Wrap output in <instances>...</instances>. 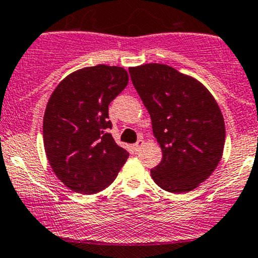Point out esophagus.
I'll return each mask as SVG.
<instances>
[{"label": "esophagus", "mask_w": 258, "mask_h": 258, "mask_svg": "<svg viewBox=\"0 0 258 258\" xmlns=\"http://www.w3.org/2000/svg\"><path fill=\"white\" fill-rule=\"evenodd\" d=\"M143 144H144V141H143V138H139V139H138V142H137V143L134 144V149H136V151L138 152L139 149H141L142 147H143Z\"/></svg>", "instance_id": "obj_1"}]
</instances>
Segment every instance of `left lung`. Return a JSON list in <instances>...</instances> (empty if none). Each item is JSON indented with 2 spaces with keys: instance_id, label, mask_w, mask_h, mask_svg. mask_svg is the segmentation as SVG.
I'll return each instance as SVG.
<instances>
[{
  "instance_id": "obj_1",
  "label": "left lung",
  "mask_w": 258,
  "mask_h": 258,
  "mask_svg": "<svg viewBox=\"0 0 258 258\" xmlns=\"http://www.w3.org/2000/svg\"><path fill=\"white\" fill-rule=\"evenodd\" d=\"M129 73L163 154L152 178L168 192L194 190L222 158L225 126L217 101L199 81L170 66L149 63Z\"/></svg>"
}]
</instances>
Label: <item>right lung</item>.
Masks as SVG:
<instances>
[{"instance_id": "add662e5", "label": "right lung", "mask_w": 258, "mask_h": 258, "mask_svg": "<svg viewBox=\"0 0 258 258\" xmlns=\"http://www.w3.org/2000/svg\"><path fill=\"white\" fill-rule=\"evenodd\" d=\"M124 68L99 64L71 73L46 105L43 137L48 161L71 190L96 194L116 178L129 157L112 138L109 105L126 87Z\"/></svg>"}]
</instances>
